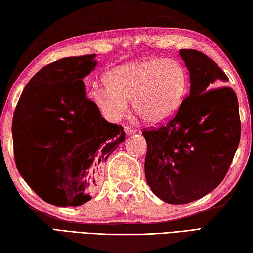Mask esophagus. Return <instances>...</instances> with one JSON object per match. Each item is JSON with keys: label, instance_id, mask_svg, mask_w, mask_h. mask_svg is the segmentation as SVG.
I'll list each match as a JSON object with an SVG mask.
<instances>
[{"label": "esophagus", "instance_id": "esophagus-1", "mask_svg": "<svg viewBox=\"0 0 253 253\" xmlns=\"http://www.w3.org/2000/svg\"><path fill=\"white\" fill-rule=\"evenodd\" d=\"M124 130H125L127 136L133 135V133H136V131H137L136 128L132 127V126H125V127H124Z\"/></svg>", "mask_w": 253, "mask_h": 253}]
</instances>
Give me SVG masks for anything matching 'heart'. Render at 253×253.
I'll use <instances>...</instances> for the list:
<instances>
[{
	"instance_id": "heart-1",
	"label": "heart",
	"mask_w": 253,
	"mask_h": 253,
	"mask_svg": "<svg viewBox=\"0 0 253 253\" xmlns=\"http://www.w3.org/2000/svg\"><path fill=\"white\" fill-rule=\"evenodd\" d=\"M106 87L91 95L98 110L110 122H117L132 102L133 111L144 123L168 120L178 109L187 88V75L178 62L148 58L117 66L105 75Z\"/></svg>"
}]
</instances>
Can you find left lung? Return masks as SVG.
<instances>
[{
    "instance_id": "obj_1",
    "label": "left lung",
    "mask_w": 253,
    "mask_h": 253,
    "mask_svg": "<svg viewBox=\"0 0 253 253\" xmlns=\"http://www.w3.org/2000/svg\"><path fill=\"white\" fill-rule=\"evenodd\" d=\"M190 74L189 95L165 124L142 130L147 141L144 173L155 196L170 204L198 200L221 184L241 132L235 91L214 88L228 78L196 50H180Z\"/></svg>"
}]
</instances>
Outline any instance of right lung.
I'll use <instances>...</instances> for the list:
<instances>
[{"label": "right lung", "mask_w": 253, "mask_h": 253, "mask_svg": "<svg viewBox=\"0 0 253 253\" xmlns=\"http://www.w3.org/2000/svg\"><path fill=\"white\" fill-rule=\"evenodd\" d=\"M96 54L71 56L41 68L21 92L13 116L19 174L42 200L77 207L98 190L102 168L125 140L122 125L101 116L83 78Z\"/></svg>", "instance_id": "right-lung-1"}]
</instances>
